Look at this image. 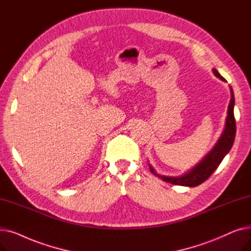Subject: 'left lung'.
I'll use <instances>...</instances> for the list:
<instances>
[{
    "label": "left lung",
    "instance_id": "8db88e82",
    "mask_svg": "<svg viewBox=\"0 0 251 251\" xmlns=\"http://www.w3.org/2000/svg\"><path fill=\"white\" fill-rule=\"evenodd\" d=\"M213 72L218 78L221 79V80L226 81V79L223 76H221V74L216 69H213ZM230 91H231V100L228 105V115L226 118L225 128H224L223 133L220 136L214 149L203 157L202 161L199 165H196L193 169L189 171V172H187L186 174H184L182 176L170 177V176L160 175L155 172V170L151 166V164H149L151 172L153 175L157 176L168 183L174 184V185L195 187V186H199L200 184L203 183L210 175L215 172L216 169L219 167L224 157H225V155L230 151L234 143L235 134H236V122L234 118L235 99H234V92L231 86H230Z\"/></svg>",
    "mask_w": 251,
    "mask_h": 251
}]
</instances>
